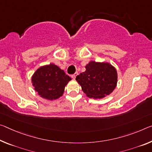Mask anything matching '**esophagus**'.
<instances>
[{
	"label": "esophagus",
	"instance_id": "obj_1",
	"mask_svg": "<svg viewBox=\"0 0 152 152\" xmlns=\"http://www.w3.org/2000/svg\"><path fill=\"white\" fill-rule=\"evenodd\" d=\"M78 72H76L75 74H74L73 75H72V78H73L74 80H75V79H76V77L77 76H78Z\"/></svg>",
	"mask_w": 152,
	"mask_h": 152
}]
</instances>
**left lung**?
Instances as JSON below:
<instances>
[{"mask_svg":"<svg viewBox=\"0 0 152 152\" xmlns=\"http://www.w3.org/2000/svg\"><path fill=\"white\" fill-rule=\"evenodd\" d=\"M85 68L76 80L88 97L102 99L114 91L117 86L118 73L112 64L91 61Z\"/></svg>","mask_w":152,"mask_h":152,"instance_id":"1","label":"left lung"}]
</instances>
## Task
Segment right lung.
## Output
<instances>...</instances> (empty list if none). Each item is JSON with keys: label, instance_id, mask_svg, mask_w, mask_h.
Instances as JSON below:
<instances>
[{"label": "right lung", "instance_id": "add662e5", "mask_svg": "<svg viewBox=\"0 0 152 152\" xmlns=\"http://www.w3.org/2000/svg\"><path fill=\"white\" fill-rule=\"evenodd\" d=\"M71 80L63 69L53 64L40 67L31 78L32 86L38 95L49 101L61 97L65 87Z\"/></svg>", "mask_w": 152, "mask_h": 152}]
</instances>
